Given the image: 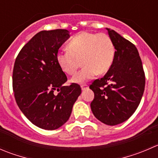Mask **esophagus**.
Listing matches in <instances>:
<instances>
[{"label": "esophagus", "instance_id": "esophagus-1", "mask_svg": "<svg viewBox=\"0 0 158 158\" xmlns=\"http://www.w3.org/2000/svg\"><path fill=\"white\" fill-rule=\"evenodd\" d=\"M81 88H82V90H85L86 89L89 88V86L88 85H86V84H84V85H81Z\"/></svg>", "mask_w": 158, "mask_h": 158}]
</instances>
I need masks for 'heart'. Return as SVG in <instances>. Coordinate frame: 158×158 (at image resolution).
I'll return each mask as SVG.
<instances>
[{"label": "heart", "mask_w": 158, "mask_h": 158, "mask_svg": "<svg viewBox=\"0 0 158 158\" xmlns=\"http://www.w3.org/2000/svg\"><path fill=\"white\" fill-rule=\"evenodd\" d=\"M68 51L59 52L56 59L60 68L69 75H73L81 65L83 67L73 78L72 82L82 84L95 75L106 73L115 56L113 40L107 34L78 33L67 43Z\"/></svg>", "instance_id": "1"}]
</instances>
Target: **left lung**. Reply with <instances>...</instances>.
Wrapping results in <instances>:
<instances>
[{"mask_svg":"<svg viewBox=\"0 0 158 158\" xmlns=\"http://www.w3.org/2000/svg\"><path fill=\"white\" fill-rule=\"evenodd\" d=\"M106 30L116 49L114 59L105 76L89 85L94 93L90 106L96 119L114 126L128 120L138 107L145 74L135 45L115 31Z\"/></svg>","mask_w":158,"mask_h":158,"instance_id":"1","label":"left lung"}]
</instances>
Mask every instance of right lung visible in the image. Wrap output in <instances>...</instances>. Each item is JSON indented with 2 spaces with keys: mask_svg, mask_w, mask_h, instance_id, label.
<instances>
[{
  "mask_svg": "<svg viewBox=\"0 0 158 158\" xmlns=\"http://www.w3.org/2000/svg\"><path fill=\"white\" fill-rule=\"evenodd\" d=\"M69 38L65 29L42 31L21 48L15 59L13 91L18 107L35 126L58 129L69 119L80 85H63L67 77L56 59L62 44ZM55 91L60 93L58 95Z\"/></svg>",
  "mask_w": 158,
  "mask_h": 158,
  "instance_id": "1",
  "label": "right lung"
}]
</instances>
